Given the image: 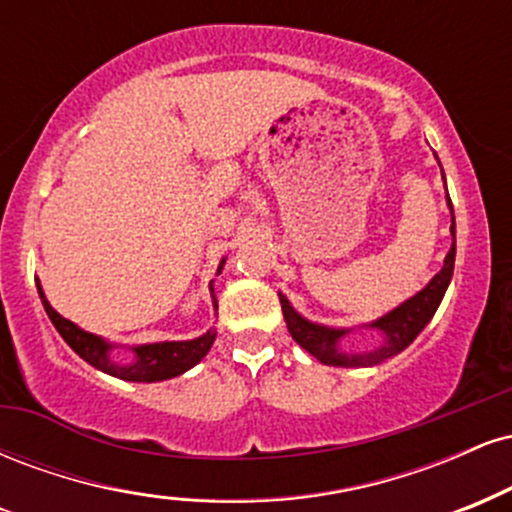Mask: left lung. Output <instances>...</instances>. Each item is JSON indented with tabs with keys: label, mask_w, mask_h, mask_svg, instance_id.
<instances>
[{
	"label": "left lung",
	"mask_w": 512,
	"mask_h": 512,
	"mask_svg": "<svg viewBox=\"0 0 512 512\" xmlns=\"http://www.w3.org/2000/svg\"><path fill=\"white\" fill-rule=\"evenodd\" d=\"M448 207L452 214V202L448 197ZM452 245L445 255L443 269L433 276L431 281L421 289L416 296H411L409 301L397 305L395 310L378 317L375 322H370V330L383 332V342H380L375 349L361 351V354H351V351H344L339 342L346 337L351 330H337V327L317 325V322L305 320L303 315H298L289 303V298L284 293H279L281 310H284L286 327H289L293 342L303 346L308 354H313L317 361L325 363V366H339V368H366V366H378V363H385L387 358L397 356L399 351H404L407 346L419 337V332L431 322L433 313L438 310L440 301H443L445 291H448V284L452 279V269H455V216H452Z\"/></svg>",
	"instance_id": "obj_1"
}]
</instances>
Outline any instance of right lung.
I'll return each mask as SVG.
<instances>
[{"mask_svg":"<svg viewBox=\"0 0 512 512\" xmlns=\"http://www.w3.org/2000/svg\"><path fill=\"white\" fill-rule=\"evenodd\" d=\"M223 262L226 260H221L219 272L223 269ZM38 293L40 301L45 305V313H48L52 325H55V330L62 334L64 342L72 346L76 354L84 358L86 363H91L93 368L103 370V373L108 375H115V378L120 380H129V383H158V380H168L185 373V370L197 366V363L209 354L211 344H214L216 339V330H209L204 332L202 337L190 339V342H156L132 346L134 361L117 363L110 358V351L115 349V344L105 342L103 337H96V334L81 330V327H76L72 320H67V317L57 313V310L48 303V298H45L40 281ZM211 298H214V289H211ZM214 308H219V305H216V298Z\"/></svg>","mask_w":512,"mask_h":512,"instance_id":"right-lung-1","label":"right lung"}]
</instances>
